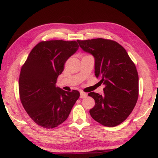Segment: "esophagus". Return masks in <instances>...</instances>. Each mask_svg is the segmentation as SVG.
<instances>
[{"label": "esophagus", "mask_w": 158, "mask_h": 158, "mask_svg": "<svg viewBox=\"0 0 158 158\" xmlns=\"http://www.w3.org/2000/svg\"><path fill=\"white\" fill-rule=\"evenodd\" d=\"M87 97V94L84 92H80V98H85Z\"/></svg>", "instance_id": "1"}]
</instances>
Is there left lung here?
<instances>
[{
  "label": "left lung",
  "mask_w": 158,
  "mask_h": 158,
  "mask_svg": "<svg viewBox=\"0 0 158 158\" xmlns=\"http://www.w3.org/2000/svg\"><path fill=\"white\" fill-rule=\"evenodd\" d=\"M95 59V75L105 85V95L91 92L95 100L90 110L93 119L107 127L121 124L132 111L139 95V77L135 65L118 42L97 38L77 40Z\"/></svg>",
  "instance_id": "obj_1"
}]
</instances>
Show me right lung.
I'll list each match as a JSON object with an SVG mask.
<instances>
[{
  "mask_svg": "<svg viewBox=\"0 0 158 158\" xmlns=\"http://www.w3.org/2000/svg\"><path fill=\"white\" fill-rule=\"evenodd\" d=\"M78 49L76 41L41 42L32 49L21 68L20 100L37 125L49 129L60 125L79 98L78 90L65 91L56 85L67 60Z\"/></svg>",
  "mask_w": 158,
  "mask_h": 158,
  "instance_id": "right-lung-1",
  "label": "right lung"
}]
</instances>
